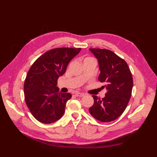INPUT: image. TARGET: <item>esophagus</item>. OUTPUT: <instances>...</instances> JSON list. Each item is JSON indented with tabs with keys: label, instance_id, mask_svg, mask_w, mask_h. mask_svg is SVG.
Instances as JSON below:
<instances>
[{
	"label": "esophagus",
	"instance_id": "esophagus-1",
	"mask_svg": "<svg viewBox=\"0 0 157 157\" xmlns=\"http://www.w3.org/2000/svg\"><path fill=\"white\" fill-rule=\"evenodd\" d=\"M75 95L76 96H78V97H82V96H84V94H83V93H80V92H76Z\"/></svg>",
	"mask_w": 157,
	"mask_h": 157
}]
</instances>
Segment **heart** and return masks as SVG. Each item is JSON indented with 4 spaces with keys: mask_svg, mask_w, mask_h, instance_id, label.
<instances>
[{
    "mask_svg": "<svg viewBox=\"0 0 157 157\" xmlns=\"http://www.w3.org/2000/svg\"><path fill=\"white\" fill-rule=\"evenodd\" d=\"M92 59L91 57H87V58H86L84 60H86V59Z\"/></svg>",
    "mask_w": 157,
    "mask_h": 157,
    "instance_id": "1",
    "label": "heart"
}]
</instances>
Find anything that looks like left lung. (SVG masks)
<instances>
[{"instance_id": "obj_1", "label": "left lung", "mask_w": 157, "mask_h": 157, "mask_svg": "<svg viewBox=\"0 0 157 157\" xmlns=\"http://www.w3.org/2000/svg\"><path fill=\"white\" fill-rule=\"evenodd\" d=\"M90 51L98 59L101 70L98 80L106 83L107 92L102 99L92 96L94 102L89 112L100 121H114L124 112L131 98L133 88L131 71L124 60L110 50L90 48Z\"/></svg>"}]
</instances>
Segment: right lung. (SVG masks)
I'll return each instance as SVG.
<instances>
[{"mask_svg": "<svg viewBox=\"0 0 157 157\" xmlns=\"http://www.w3.org/2000/svg\"><path fill=\"white\" fill-rule=\"evenodd\" d=\"M81 48H56L46 52L29 68L24 82L25 101L32 115L45 124L62 117L70 93L59 92V76Z\"/></svg>", "mask_w": 157, "mask_h": 157, "instance_id": "obj_1", "label": "right lung"}]
</instances>
